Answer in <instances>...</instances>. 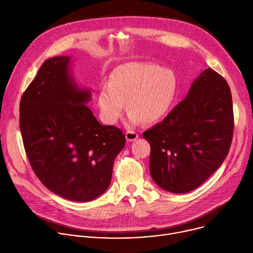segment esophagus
<instances>
[{"mask_svg": "<svg viewBox=\"0 0 253 253\" xmlns=\"http://www.w3.org/2000/svg\"><path fill=\"white\" fill-rule=\"evenodd\" d=\"M125 136H126V140H127V141L132 142V141L136 140L139 135H138V133H136V132H134V131H127L126 134H125Z\"/></svg>", "mask_w": 253, "mask_h": 253, "instance_id": "esophagus-1", "label": "esophagus"}]
</instances>
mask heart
<instances>
[{"mask_svg":"<svg viewBox=\"0 0 253 253\" xmlns=\"http://www.w3.org/2000/svg\"><path fill=\"white\" fill-rule=\"evenodd\" d=\"M177 79L173 72L152 63H126L116 67L109 82L100 87L97 97L103 121L114 125L121 117L125 102L129 122L153 124L162 120L174 102Z\"/></svg>","mask_w":253,"mask_h":253,"instance_id":"heart-1","label":"heart"}]
</instances>
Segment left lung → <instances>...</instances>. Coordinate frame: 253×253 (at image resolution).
<instances>
[{"label": "left lung", "mask_w": 253, "mask_h": 253, "mask_svg": "<svg viewBox=\"0 0 253 253\" xmlns=\"http://www.w3.org/2000/svg\"><path fill=\"white\" fill-rule=\"evenodd\" d=\"M234 128L232 97L224 78L210 68L164 120L143 133L151 147L150 174L172 193L199 187L223 163Z\"/></svg>", "instance_id": "8db88e82"}]
</instances>
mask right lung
Instances as JSON below:
<instances>
[{"label":"right lung","mask_w":253,"mask_h":253,"mask_svg":"<svg viewBox=\"0 0 253 253\" xmlns=\"http://www.w3.org/2000/svg\"><path fill=\"white\" fill-rule=\"evenodd\" d=\"M71 57L46 60L24 92L20 130L36 176L55 194L72 201L98 198L109 187L125 135L101 125L69 68Z\"/></svg>","instance_id":"obj_1"}]
</instances>
